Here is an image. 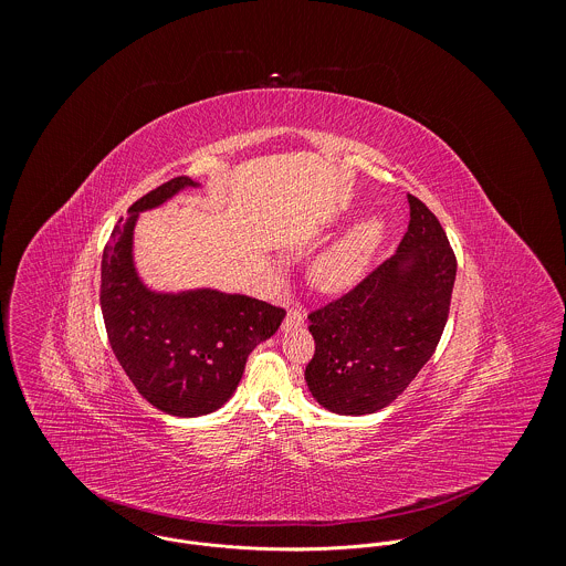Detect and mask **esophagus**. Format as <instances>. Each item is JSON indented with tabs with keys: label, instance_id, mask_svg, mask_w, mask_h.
I'll list each match as a JSON object with an SVG mask.
<instances>
[{
	"label": "esophagus",
	"instance_id": "34e87169",
	"mask_svg": "<svg viewBox=\"0 0 566 566\" xmlns=\"http://www.w3.org/2000/svg\"><path fill=\"white\" fill-rule=\"evenodd\" d=\"M305 323V314L301 312V310H287V316H285V321H283V327L287 329V327H301Z\"/></svg>",
	"mask_w": 566,
	"mask_h": 566
}]
</instances>
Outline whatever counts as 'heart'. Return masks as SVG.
Instances as JSON below:
<instances>
[{
	"mask_svg": "<svg viewBox=\"0 0 566 566\" xmlns=\"http://www.w3.org/2000/svg\"><path fill=\"white\" fill-rule=\"evenodd\" d=\"M385 232V219L376 214L354 223L312 261L310 281L314 287L327 294H338L354 287L369 270Z\"/></svg>",
	"mask_w": 566,
	"mask_h": 566,
	"instance_id": "1",
	"label": "heart"
}]
</instances>
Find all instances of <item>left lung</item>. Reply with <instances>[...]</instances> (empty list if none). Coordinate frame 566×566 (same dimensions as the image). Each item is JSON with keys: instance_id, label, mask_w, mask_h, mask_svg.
Masks as SVG:
<instances>
[{"instance_id": "left-lung-1", "label": "left lung", "mask_w": 566, "mask_h": 566, "mask_svg": "<svg viewBox=\"0 0 566 566\" xmlns=\"http://www.w3.org/2000/svg\"><path fill=\"white\" fill-rule=\"evenodd\" d=\"M409 228L391 259L354 290L312 312L316 349L305 382L325 409L374 413L396 400L442 336L455 256L433 212L416 197Z\"/></svg>"}]
</instances>
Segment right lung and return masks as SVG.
<instances>
[{
    "label": "right lung",
    "mask_w": 566,
    "mask_h": 566,
    "mask_svg": "<svg viewBox=\"0 0 566 566\" xmlns=\"http://www.w3.org/2000/svg\"><path fill=\"white\" fill-rule=\"evenodd\" d=\"M177 177L128 208L102 259V314L111 347L137 387L159 411L179 418L206 416L237 391L250 352L268 340L285 310L212 287L157 292L135 265V226L186 188Z\"/></svg>",
    "instance_id": "obj_1"
}]
</instances>
